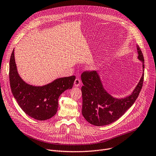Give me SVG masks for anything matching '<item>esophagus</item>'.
I'll list each match as a JSON object with an SVG mask.
<instances>
[{
	"label": "esophagus",
	"mask_w": 156,
	"mask_h": 156,
	"mask_svg": "<svg viewBox=\"0 0 156 156\" xmlns=\"http://www.w3.org/2000/svg\"><path fill=\"white\" fill-rule=\"evenodd\" d=\"M74 84H75V86L76 87H78L79 86H80V84H81L80 80L79 78H76L75 80V82H74Z\"/></svg>",
	"instance_id": "1"
}]
</instances>
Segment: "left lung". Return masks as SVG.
I'll list each match as a JSON object with an SVG mask.
<instances>
[{
	"instance_id": "1",
	"label": "left lung",
	"mask_w": 156,
	"mask_h": 156,
	"mask_svg": "<svg viewBox=\"0 0 156 156\" xmlns=\"http://www.w3.org/2000/svg\"><path fill=\"white\" fill-rule=\"evenodd\" d=\"M138 59L143 63L144 60L142 51L137 45ZM144 75L131 94L124 98H116L105 90L100 75L96 71L84 72L81 74L83 86L81 88L83 105L82 115L91 124L102 126L109 124L121 118L136 101L143 87Z\"/></svg>"
}]
</instances>
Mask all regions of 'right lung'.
<instances>
[{
  "label": "right lung",
  "mask_w": 156,
  "mask_h": 156,
  "mask_svg": "<svg viewBox=\"0 0 156 156\" xmlns=\"http://www.w3.org/2000/svg\"><path fill=\"white\" fill-rule=\"evenodd\" d=\"M9 80L13 97L21 109L30 117L44 121L57 112L59 96L65 90L73 88L75 76L56 79L42 87L30 85L17 72L13 49L10 59Z\"/></svg>",
  "instance_id": "add662e5"
}]
</instances>
